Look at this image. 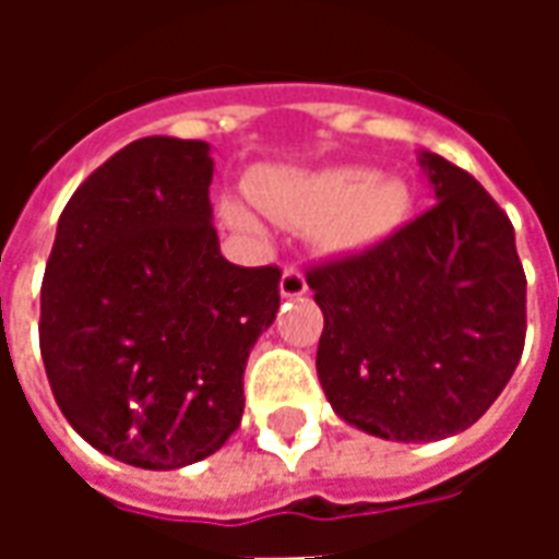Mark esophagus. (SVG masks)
Returning <instances> with one entry per match:
<instances>
[{"label":"esophagus","mask_w":559,"mask_h":559,"mask_svg":"<svg viewBox=\"0 0 559 559\" xmlns=\"http://www.w3.org/2000/svg\"><path fill=\"white\" fill-rule=\"evenodd\" d=\"M281 299H296V296H305L308 293V284H305V275L299 269H284V275H281Z\"/></svg>","instance_id":"obj_1"}]
</instances>
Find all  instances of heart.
Masks as SVG:
<instances>
[{"instance_id":"obj_1","label":"heart","mask_w":559,"mask_h":559,"mask_svg":"<svg viewBox=\"0 0 559 559\" xmlns=\"http://www.w3.org/2000/svg\"><path fill=\"white\" fill-rule=\"evenodd\" d=\"M254 206L293 230H317L335 254H362L386 242L407 215L399 182L365 167H326L314 173L266 170L251 185ZM221 215L233 230L257 233V218L239 200H224Z\"/></svg>"}]
</instances>
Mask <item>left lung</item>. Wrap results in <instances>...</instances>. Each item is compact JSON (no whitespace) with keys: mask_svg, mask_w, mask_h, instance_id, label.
Masks as SVG:
<instances>
[{"mask_svg":"<svg viewBox=\"0 0 559 559\" xmlns=\"http://www.w3.org/2000/svg\"><path fill=\"white\" fill-rule=\"evenodd\" d=\"M416 160L437 203L371 251L308 272L332 411L399 443L467 431L515 374L527 332L512 221L467 170L433 152Z\"/></svg>","mask_w":559,"mask_h":559,"instance_id":"8db88e82","label":"left lung"}]
</instances>
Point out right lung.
I'll list each match as a JSON object with an SVG mask.
<instances>
[{
    "mask_svg": "<svg viewBox=\"0 0 559 559\" xmlns=\"http://www.w3.org/2000/svg\"><path fill=\"white\" fill-rule=\"evenodd\" d=\"M212 148L143 138L68 200L41 284V359L59 411L104 455L179 469L227 443L248 353L278 314L275 266L224 260Z\"/></svg>",
    "mask_w": 559,
    "mask_h": 559,
    "instance_id": "add662e5",
    "label": "right lung"
}]
</instances>
